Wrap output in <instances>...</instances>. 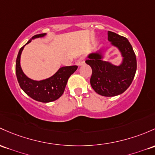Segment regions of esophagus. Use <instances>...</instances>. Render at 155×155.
<instances>
[{"label": "esophagus", "mask_w": 155, "mask_h": 155, "mask_svg": "<svg viewBox=\"0 0 155 155\" xmlns=\"http://www.w3.org/2000/svg\"><path fill=\"white\" fill-rule=\"evenodd\" d=\"M84 64V58H83V57H80V58L77 60V61H76V64H77L78 66H82V65H83Z\"/></svg>", "instance_id": "34e87169"}]
</instances>
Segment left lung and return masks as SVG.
I'll list each match as a JSON object with an SVG mask.
<instances>
[{"mask_svg":"<svg viewBox=\"0 0 155 155\" xmlns=\"http://www.w3.org/2000/svg\"><path fill=\"white\" fill-rule=\"evenodd\" d=\"M107 39L121 53V64L117 66L103 61L100 51L89 54L85 62L92 69L90 82L95 92L104 97H114L123 94L131 85L137 71V59L126 38L108 31Z\"/></svg>","mask_w":155,"mask_h":155,"instance_id":"8db88e82","label":"left lung"}]
</instances>
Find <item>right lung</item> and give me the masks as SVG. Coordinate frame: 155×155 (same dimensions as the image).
<instances>
[{
	"instance_id": "add662e5",
	"label": "right lung",
	"mask_w": 155,
	"mask_h": 155,
	"mask_svg": "<svg viewBox=\"0 0 155 155\" xmlns=\"http://www.w3.org/2000/svg\"><path fill=\"white\" fill-rule=\"evenodd\" d=\"M45 35L46 33L34 35L26 45L31 42L32 39L41 38ZM24 46L19 50L15 64L16 76L21 88L29 97L38 102H50L58 99L63 94L68 79L77 70L78 66L61 67L53 76L48 79L41 81L32 80L24 74L21 67V55Z\"/></svg>"
}]
</instances>
